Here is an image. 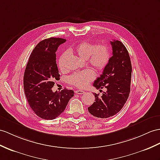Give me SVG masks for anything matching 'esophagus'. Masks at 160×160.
<instances>
[{
  "label": "esophagus",
  "instance_id": "34e87169",
  "mask_svg": "<svg viewBox=\"0 0 160 160\" xmlns=\"http://www.w3.org/2000/svg\"><path fill=\"white\" fill-rule=\"evenodd\" d=\"M75 92L77 94H83V93H85V92L82 90H76Z\"/></svg>",
  "mask_w": 160,
  "mask_h": 160
}]
</instances>
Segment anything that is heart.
Wrapping results in <instances>:
<instances>
[{"label": "heart", "instance_id": "b5f03b06", "mask_svg": "<svg viewBox=\"0 0 160 160\" xmlns=\"http://www.w3.org/2000/svg\"><path fill=\"white\" fill-rule=\"evenodd\" d=\"M78 56L83 60H87L89 65L98 71H102L107 67L111 60V52L108 47L104 43L96 45L93 42L83 41L71 49ZM68 52H64L58 60V67L62 72L67 71L65 67V59ZM94 78V72L91 70H85L79 72L72 74L68 79L69 83L78 88L87 87L89 83Z\"/></svg>", "mask_w": 160, "mask_h": 160}]
</instances>
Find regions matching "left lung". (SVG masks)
<instances>
[{
    "label": "left lung",
    "mask_w": 160,
    "mask_h": 160,
    "mask_svg": "<svg viewBox=\"0 0 160 160\" xmlns=\"http://www.w3.org/2000/svg\"><path fill=\"white\" fill-rule=\"evenodd\" d=\"M112 56L93 85L97 89L106 88L102 96L93 93L95 102L88 107L89 113L98 118H108L119 112L129 96L132 64L126 47L118 40L111 41ZM101 89H100V91Z\"/></svg>",
    "instance_id": "8db88e82"
}]
</instances>
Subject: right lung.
<instances>
[{
	"mask_svg": "<svg viewBox=\"0 0 160 160\" xmlns=\"http://www.w3.org/2000/svg\"><path fill=\"white\" fill-rule=\"evenodd\" d=\"M64 38L52 37L38 42L31 53L24 75L27 101L39 118L52 120L61 115L74 96L72 90L52 91L54 80L60 79L56 52Z\"/></svg>",
	"mask_w": 160,
	"mask_h": 160,
	"instance_id": "add662e5",
	"label": "right lung"
}]
</instances>
